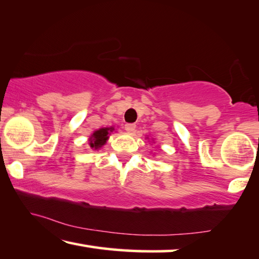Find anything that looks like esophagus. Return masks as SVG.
I'll list each match as a JSON object with an SVG mask.
<instances>
[{"label": "esophagus", "instance_id": "1", "mask_svg": "<svg viewBox=\"0 0 259 259\" xmlns=\"http://www.w3.org/2000/svg\"><path fill=\"white\" fill-rule=\"evenodd\" d=\"M135 126L134 124H126L125 125V130L127 131V132H130V133H134V131H135Z\"/></svg>", "mask_w": 259, "mask_h": 259}]
</instances>
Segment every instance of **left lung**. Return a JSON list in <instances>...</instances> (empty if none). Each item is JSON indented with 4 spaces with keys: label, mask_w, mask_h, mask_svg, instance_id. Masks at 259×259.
<instances>
[{
    "label": "left lung",
    "mask_w": 259,
    "mask_h": 259,
    "mask_svg": "<svg viewBox=\"0 0 259 259\" xmlns=\"http://www.w3.org/2000/svg\"><path fill=\"white\" fill-rule=\"evenodd\" d=\"M147 139H148V137H147Z\"/></svg>",
    "instance_id": "8db88e82"
}]
</instances>
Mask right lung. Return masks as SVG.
<instances>
[{
	"instance_id": "obj_1",
	"label": "right lung",
	"mask_w": 259,
	"mask_h": 259,
	"mask_svg": "<svg viewBox=\"0 0 259 259\" xmlns=\"http://www.w3.org/2000/svg\"><path fill=\"white\" fill-rule=\"evenodd\" d=\"M114 132V127H102V128L96 130L89 137L88 145L93 150H99L103 146L105 145L106 141L109 140L111 133Z\"/></svg>"
}]
</instances>
